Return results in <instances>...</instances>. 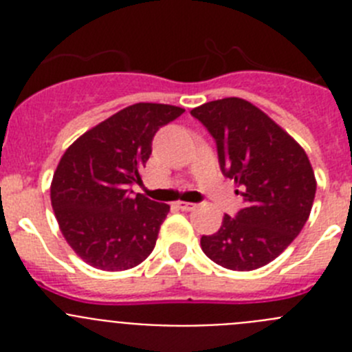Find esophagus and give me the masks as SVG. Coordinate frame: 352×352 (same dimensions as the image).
Instances as JSON below:
<instances>
[{
    "mask_svg": "<svg viewBox=\"0 0 352 352\" xmlns=\"http://www.w3.org/2000/svg\"><path fill=\"white\" fill-rule=\"evenodd\" d=\"M176 206H178L182 211H192V210H195V204H192V203H183V201H179V203L176 204Z\"/></svg>",
    "mask_w": 352,
    "mask_h": 352,
    "instance_id": "esophagus-1",
    "label": "esophagus"
}]
</instances>
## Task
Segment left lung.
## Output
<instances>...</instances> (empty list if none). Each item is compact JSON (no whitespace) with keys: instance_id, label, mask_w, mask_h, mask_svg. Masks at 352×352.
I'll use <instances>...</instances> for the list:
<instances>
[{"instance_id":"1","label":"left lung","mask_w":352,"mask_h":352,"mask_svg":"<svg viewBox=\"0 0 352 352\" xmlns=\"http://www.w3.org/2000/svg\"><path fill=\"white\" fill-rule=\"evenodd\" d=\"M213 135L223 176L234 179L243 210L223 214L214 234L201 238L213 263L234 272L266 266L307 223L316 176L305 149L266 113L243 98H222L192 109Z\"/></svg>"}]
</instances>
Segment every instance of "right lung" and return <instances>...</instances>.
I'll return each mask as SVG.
<instances>
[{"instance_id": "obj_1", "label": "right lung", "mask_w": 352, "mask_h": 352, "mask_svg": "<svg viewBox=\"0 0 352 352\" xmlns=\"http://www.w3.org/2000/svg\"><path fill=\"white\" fill-rule=\"evenodd\" d=\"M185 109L133 104L84 132L56 167L51 204L60 231L77 256L104 272H123L153 252L169 204L132 195L160 126Z\"/></svg>"}]
</instances>
